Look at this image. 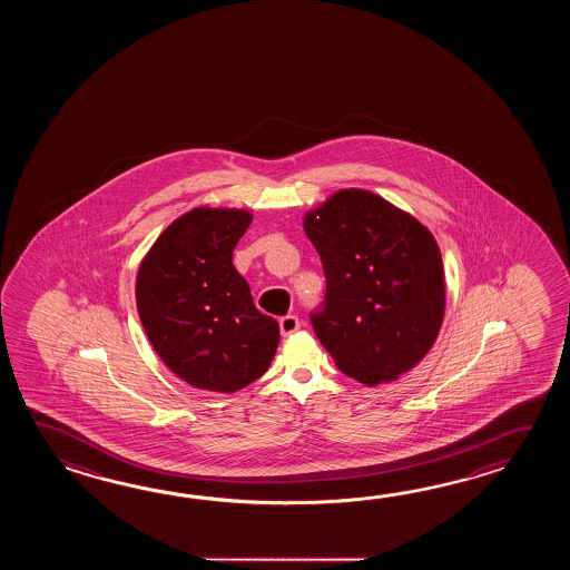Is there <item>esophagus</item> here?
<instances>
[{
    "label": "esophagus",
    "instance_id": "1",
    "mask_svg": "<svg viewBox=\"0 0 570 570\" xmlns=\"http://www.w3.org/2000/svg\"><path fill=\"white\" fill-rule=\"evenodd\" d=\"M299 326H302V322H299L297 315H283L279 320L281 334H283V336L295 334V332L299 330Z\"/></svg>",
    "mask_w": 570,
    "mask_h": 570
}]
</instances>
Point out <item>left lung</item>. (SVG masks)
<instances>
[{"instance_id":"left-lung-1","label":"left lung","mask_w":570,"mask_h":570,"mask_svg":"<svg viewBox=\"0 0 570 570\" xmlns=\"http://www.w3.org/2000/svg\"><path fill=\"white\" fill-rule=\"evenodd\" d=\"M303 230L326 275V302L312 326L336 366L371 387L407 373L444 320V271L432 232L364 189L332 195L305 214Z\"/></svg>"}]
</instances>
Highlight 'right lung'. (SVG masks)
<instances>
[{
	"label": "right lung",
	"instance_id": "obj_1",
	"mask_svg": "<svg viewBox=\"0 0 570 570\" xmlns=\"http://www.w3.org/2000/svg\"><path fill=\"white\" fill-rule=\"evenodd\" d=\"M253 214L195 207L146 253L136 307L163 363L185 383L234 393L265 375L279 346V324L255 307L232 265Z\"/></svg>",
	"mask_w": 570,
	"mask_h": 570
}]
</instances>
